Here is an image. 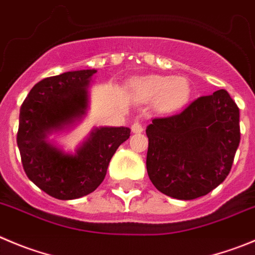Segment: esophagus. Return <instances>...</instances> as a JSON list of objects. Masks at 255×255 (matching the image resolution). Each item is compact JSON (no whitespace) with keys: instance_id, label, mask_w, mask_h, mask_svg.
Wrapping results in <instances>:
<instances>
[{"instance_id":"obj_1","label":"esophagus","mask_w":255,"mask_h":255,"mask_svg":"<svg viewBox=\"0 0 255 255\" xmlns=\"http://www.w3.org/2000/svg\"><path fill=\"white\" fill-rule=\"evenodd\" d=\"M130 129H132L133 133H141L143 132V126H142V123L139 121H134L132 123V126H130Z\"/></svg>"}]
</instances>
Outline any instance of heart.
Returning <instances> with one entry per match:
<instances>
[{
  "instance_id": "heart-1",
  "label": "heart",
  "mask_w": 255,
  "mask_h": 255,
  "mask_svg": "<svg viewBox=\"0 0 255 255\" xmlns=\"http://www.w3.org/2000/svg\"><path fill=\"white\" fill-rule=\"evenodd\" d=\"M134 89L142 101L154 99L157 108L163 112L182 108L191 97V84L184 77L149 75L135 80Z\"/></svg>"
}]
</instances>
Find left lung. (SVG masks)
Here are the masks:
<instances>
[{
  "label": "left lung",
  "mask_w": 255,
  "mask_h": 255,
  "mask_svg": "<svg viewBox=\"0 0 255 255\" xmlns=\"http://www.w3.org/2000/svg\"><path fill=\"white\" fill-rule=\"evenodd\" d=\"M146 133L147 173L154 187L173 199H197L232 170L240 142L239 108L227 90H216L180 113L152 120Z\"/></svg>",
  "instance_id": "obj_1"
}]
</instances>
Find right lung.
Here are the masks:
<instances>
[{"instance_id":"add662e5","label":"right lung","mask_w":255,"mask_h":255,"mask_svg":"<svg viewBox=\"0 0 255 255\" xmlns=\"http://www.w3.org/2000/svg\"><path fill=\"white\" fill-rule=\"evenodd\" d=\"M95 73L88 69L45 78L21 106L17 146L23 170L55 199L73 200L94 191L103 182L114 152L130 135L127 127L95 128L75 154L64 153L45 139L85 113L87 89Z\"/></svg>"}]
</instances>
